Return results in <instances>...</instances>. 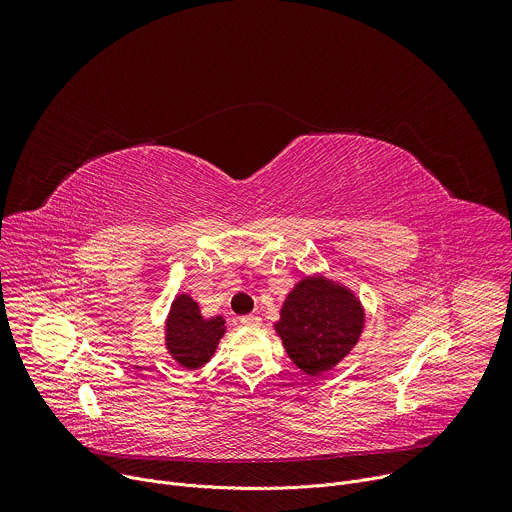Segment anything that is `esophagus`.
Here are the masks:
<instances>
[{
    "instance_id": "esophagus-1",
    "label": "esophagus",
    "mask_w": 512,
    "mask_h": 512,
    "mask_svg": "<svg viewBox=\"0 0 512 512\" xmlns=\"http://www.w3.org/2000/svg\"><path fill=\"white\" fill-rule=\"evenodd\" d=\"M241 324H245V326H255V324H261V318L255 316V314H247V316L241 318Z\"/></svg>"
}]
</instances>
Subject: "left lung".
Listing matches in <instances>:
<instances>
[{
    "label": "left lung",
    "mask_w": 512,
    "mask_h": 512,
    "mask_svg": "<svg viewBox=\"0 0 512 512\" xmlns=\"http://www.w3.org/2000/svg\"><path fill=\"white\" fill-rule=\"evenodd\" d=\"M362 322L360 302L348 289L324 277H304L287 296L275 330L298 369L320 375L350 352Z\"/></svg>",
    "instance_id": "obj_1"
}]
</instances>
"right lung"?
Segmentation results:
<instances>
[{
	"label": "right lung",
	"mask_w": 512,
	"mask_h": 512,
	"mask_svg": "<svg viewBox=\"0 0 512 512\" xmlns=\"http://www.w3.org/2000/svg\"><path fill=\"white\" fill-rule=\"evenodd\" d=\"M225 334L221 316L204 320L198 304L188 296H178L166 328V342L172 356L186 369H198L214 354V348Z\"/></svg>",
	"instance_id": "add662e5"
}]
</instances>
